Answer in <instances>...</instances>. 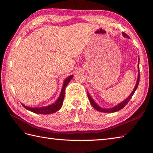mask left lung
I'll return each instance as SVG.
<instances>
[{
  "mask_svg": "<svg viewBox=\"0 0 153 153\" xmlns=\"http://www.w3.org/2000/svg\"><path fill=\"white\" fill-rule=\"evenodd\" d=\"M122 35L123 36L126 37V38H129V37L128 36V35H127L126 33H123V32H122ZM138 77H137V82H136V85L135 86V88L134 89V90H133L132 93L129 95V96L128 97V98L124 100H123V101L122 102L119 103L118 105H116L115 106L112 107V108H101V107H100L95 102V100H94L93 99V98L91 97L89 95V93L87 92V97H88V99L89 100V101L91 102V105L93 106V107L94 108H95L97 110H98V111H100V112H106V113H112V112H117L118 111V110L122 109L123 108H124L125 106L127 105V104L128 103V102L129 101V100L131 99V98L132 97V96L134 95V94L135 93V91H136V89H137V87H138V85H139V79H140V76H139V61H138Z\"/></svg>",
  "mask_w": 153,
  "mask_h": 153,
  "instance_id": "left-lung-1",
  "label": "left lung"
}]
</instances>
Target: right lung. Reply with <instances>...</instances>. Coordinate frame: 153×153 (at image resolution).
I'll list each match as a JSON object with an SVG mask.
<instances>
[{
    "mask_svg": "<svg viewBox=\"0 0 153 153\" xmlns=\"http://www.w3.org/2000/svg\"><path fill=\"white\" fill-rule=\"evenodd\" d=\"M73 76V75H71L69 77H68L66 79H65L63 83L62 88L61 90V93L60 94V96L58 97V99L55 101V102L52 104V105H48L47 106L35 107V108H33V107H29L22 104V106H24L25 109L30 110V111L32 112L39 114H53L57 112L58 110H59L61 108L62 106L65 95V89H66V86L68 85V84L69 83Z\"/></svg>",
    "mask_w": 153,
    "mask_h": 153,
    "instance_id": "obj_1",
    "label": "right lung"
}]
</instances>
